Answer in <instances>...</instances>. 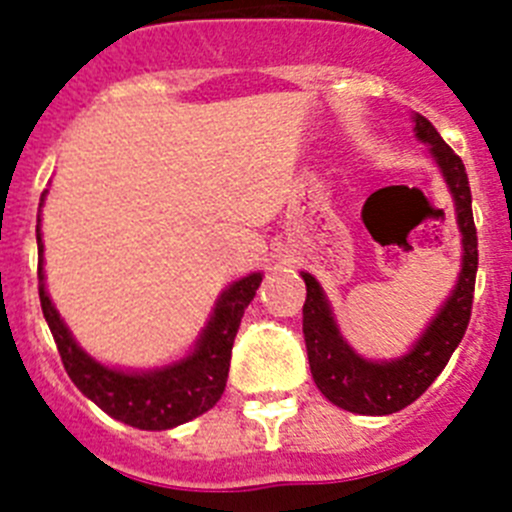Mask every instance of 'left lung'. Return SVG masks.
Masks as SVG:
<instances>
[{
  "instance_id": "8db88e82",
  "label": "left lung",
  "mask_w": 512,
  "mask_h": 512,
  "mask_svg": "<svg viewBox=\"0 0 512 512\" xmlns=\"http://www.w3.org/2000/svg\"><path fill=\"white\" fill-rule=\"evenodd\" d=\"M415 135L431 146L433 158L441 166L446 184L454 194L456 220H459L461 243H464V264L454 292L441 307L433 323L425 328L413 351L397 361H366L338 333L333 312L323 289L315 277L302 271L307 284V300L302 307V333H305L307 359L318 390L333 405L359 415H390L408 408L418 400L433 379L449 364L454 348L459 346L472 318L474 279H477V228L472 217V192H469L467 169L461 158L446 146L431 122L415 115Z\"/></svg>"
}]
</instances>
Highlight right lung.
Returning <instances> with one entry per match:
<instances>
[{"label":"right lung","instance_id":"obj_1","mask_svg":"<svg viewBox=\"0 0 512 512\" xmlns=\"http://www.w3.org/2000/svg\"><path fill=\"white\" fill-rule=\"evenodd\" d=\"M43 205V202H40ZM38 295L45 323L51 328L53 341L61 354L63 369L71 382L79 387L94 405L112 415L120 423H128L140 431H166L182 425L220 400L228 382L230 354L241 325L243 310L253 300L261 284V274H248L241 282L230 284L217 300L210 323L202 333L200 343L187 359L156 369L148 374L117 372L102 366L81 351L63 325L61 315L53 307L43 282V241L38 230Z\"/></svg>","mask_w":512,"mask_h":512}]
</instances>
